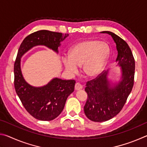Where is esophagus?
I'll return each instance as SVG.
<instances>
[{"label":"esophagus","mask_w":147,"mask_h":147,"mask_svg":"<svg viewBox=\"0 0 147 147\" xmlns=\"http://www.w3.org/2000/svg\"><path fill=\"white\" fill-rule=\"evenodd\" d=\"M82 88H83V86L78 82H77L75 84V86H74V88H75L76 90H80V89H82Z\"/></svg>","instance_id":"34e87169"}]
</instances>
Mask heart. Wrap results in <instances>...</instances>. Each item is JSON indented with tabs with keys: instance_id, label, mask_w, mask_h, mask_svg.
<instances>
[{
	"instance_id": "heart-1",
	"label": "heart",
	"mask_w": 147,
	"mask_h": 147,
	"mask_svg": "<svg viewBox=\"0 0 147 147\" xmlns=\"http://www.w3.org/2000/svg\"><path fill=\"white\" fill-rule=\"evenodd\" d=\"M110 53L108 44L96 39L80 41L71 47L69 56L62 57L65 69L74 74L82 65L84 73L91 78L97 76L104 70Z\"/></svg>"
}]
</instances>
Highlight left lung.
Masks as SVG:
<instances>
[{
    "label": "left lung",
    "instance_id": "left-lung-1",
    "mask_svg": "<svg viewBox=\"0 0 147 147\" xmlns=\"http://www.w3.org/2000/svg\"><path fill=\"white\" fill-rule=\"evenodd\" d=\"M101 33L110 35L115 41L118 53L116 62L121 67V78L118 83L111 84L107 77L108 70L87 82L84 113L94 122L108 121L120 112L132 89L135 74V60L126 42L111 32Z\"/></svg>",
    "mask_w": 147,
    "mask_h": 147
}]
</instances>
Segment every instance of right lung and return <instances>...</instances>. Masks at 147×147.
I'll return each instance as SVG.
<instances>
[{
  "mask_svg": "<svg viewBox=\"0 0 147 147\" xmlns=\"http://www.w3.org/2000/svg\"><path fill=\"white\" fill-rule=\"evenodd\" d=\"M68 36L43 30L26 37L19 47L14 63L15 89L24 108L38 120L52 121L61 113L67 98L74 91L76 82L54 78L45 86H32L23 78L21 59L29 50L38 45L45 46L58 53L60 43Z\"/></svg>",
  "mask_w": 147,
  "mask_h": 147,
  "instance_id": "right-lung-1",
  "label": "right lung"
}]
</instances>
